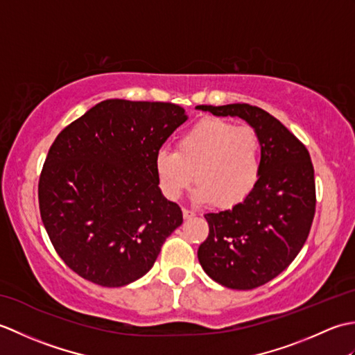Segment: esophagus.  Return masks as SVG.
I'll return each instance as SVG.
<instances>
[{"instance_id": "1", "label": "esophagus", "mask_w": 355, "mask_h": 355, "mask_svg": "<svg viewBox=\"0 0 355 355\" xmlns=\"http://www.w3.org/2000/svg\"><path fill=\"white\" fill-rule=\"evenodd\" d=\"M195 215H197V214H195L193 210H189V209H183V216H184V220H189V218H193Z\"/></svg>"}]
</instances>
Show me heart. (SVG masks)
<instances>
[{
    "label": "heart",
    "instance_id": "1",
    "mask_svg": "<svg viewBox=\"0 0 355 355\" xmlns=\"http://www.w3.org/2000/svg\"><path fill=\"white\" fill-rule=\"evenodd\" d=\"M154 164L168 200H178L195 182V201L232 209L244 202L259 182L262 140L250 126L207 117L178 139L177 150H158Z\"/></svg>",
    "mask_w": 355,
    "mask_h": 355
}]
</instances>
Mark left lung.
Listing matches in <instances>:
<instances>
[{"label":"left lung","mask_w":355,"mask_h":355,"mask_svg":"<svg viewBox=\"0 0 355 355\" xmlns=\"http://www.w3.org/2000/svg\"><path fill=\"white\" fill-rule=\"evenodd\" d=\"M197 108L244 119L262 140V172L254 191L230 210L205 215L209 235L198 248L201 267L215 282L252 290L282 273L310 235L315 214L310 153L262 108L248 103Z\"/></svg>","instance_id":"1"}]
</instances>
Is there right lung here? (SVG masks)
I'll return each mask as SVG.
<instances>
[{"label": "right lung", "mask_w": 355, "mask_h": 355, "mask_svg": "<svg viewBox=\"0 0 355 355\" xmlns=\"http://www.w3.org/2000/svg\"><path fill=\"white\" fill-rule=\"evenodd\" d=\"M186 119L171 102L108 99L58 134L37 200L51 244L74 273L123 286L154 266L183 223L158 187L155 154Z\"/></svg>", "instance_id": "1"}]
</instances>
